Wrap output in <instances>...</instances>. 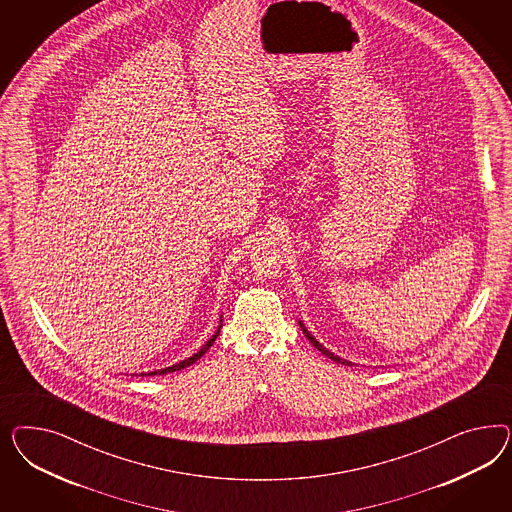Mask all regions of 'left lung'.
I'll return each instance as SVG.
<instances>
[{"mask_svg": "<svg viewBox=\"0 0 512 512\" xmlns=\"http://www.w3.org/2000/svg\"><path fill=\"white\" fill-rule=\"evenodd\" d=\"M300 328H302V332L306 334V338L310 340L311 345H313L315 349H319V351H321V353H323L325 357L332 358V360H334V362H338V364H345V366H353V362H349V360H345V358H341L338 357V355H334V353H330V351H328L326 347H323V345H321L319 341L315 340V338L311 336L310 332H308V328L302 325V323H300Z\"/></svg>", "mask_w": 512, "mask_h": 512, "instance_id": "8db88e82", "label": "left lung"}]
</instances>
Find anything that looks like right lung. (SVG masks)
<instances>
[{
    "mask_svg": "<svg viewBox=\"0 0 512 512\" xmlns=\"http://www.w3.org/2000/svg\"><path fill=\"white\" fill-rule=\"evenodd\" d=\"M219 330H221V323L217 326L216 334L210 338V340L206 341L204 345H202L201 349L193 355V357L186 358V360H182V362H178V364H172L169 368H163V370H155V372L150 373H140V375H165V373L178 372V370H182V368H187V366H191L193 362H197L199 358L212 347V343L216 341L217 336H219Z\"/></svg>",
    "mask_w": 512,
    "mask_h": 512,
    "instance_id": "right-lung-1",
    "label": "right lung"
}]
</instances>
